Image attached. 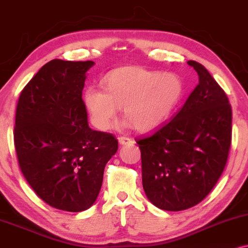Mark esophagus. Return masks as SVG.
<instances>
[{
	"label": "esophagus",
	"instance_id": "34e87169",
	"mask_svg": "<svg viewBox=\"0 0 248 248\" xmlns=\"http://www.w3.org/2000/svg\"><path fill=\"white\" fill-rule=\"evenodd\" d=\"M119 143H120L121 145L129 144V143H133V140H132V139H129V137L121 136V137H119Z\"/></svg>",
	"mask_w": 248,
	"mask_h": 248
}]
</instances>
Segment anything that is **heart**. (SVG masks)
Instances as JSON below:
<instances>
[{
	"mask_svg": "<svg viewBox=\"0 0 248 248\" xmlns=\"http://www.w3.org/2000/svg\"><path fill=\"white\" fill-rule=\"evenodd\" d=\"M104 91L88 88L84 103L98 129L108 130L118 118L119 108L139 132L159 127L183 97L184 85L174 74L141 67H121L103 79Z\"/></svg>",
	"mask_w": 248,
	"mask_h": 248,
	"instance_id": "b5f03b06",
	"label": "heart"
}]
</instances>
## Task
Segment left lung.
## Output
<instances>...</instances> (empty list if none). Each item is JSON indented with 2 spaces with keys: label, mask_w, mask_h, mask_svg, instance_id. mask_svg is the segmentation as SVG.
Wrapping results in <instances>:
<instances>
[{
  "label": "left lung",
  "mask_w": 248,
  "mask_h": 248,
  "mask_svg": "<svg viewBox=\"0 0 248 248\" xmlns=\"http://www.w3.org/2000/svg\"><path fill=\"white\" fill-rule=\"evenodd\" d=\"M199 84L172 120L137 139L142 184L157 208H192L211 192L228 160L232 109L224 90L201 63L187 62Z\"/></svg>",
  "instance_id": "obj_1"
}]
</instances>
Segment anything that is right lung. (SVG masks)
<instances>
[{"label":"right lung","mask_w":248,"mask_h":248,"mask_svg":"<svg viewBox=\"0 0 248 248\" xmlns=\"http://www.w3.org/2000/svg\"><path fill=\"white\" fill-rule=\"evenodd\" d=\"M93 61L52 60L23 89L16 109L15 148L35 194L59 210L94 203L105 165L118 151L112 134L89 127L82 91Z\"/></svg>","instance_id":"obj_1"}]
</instances>
